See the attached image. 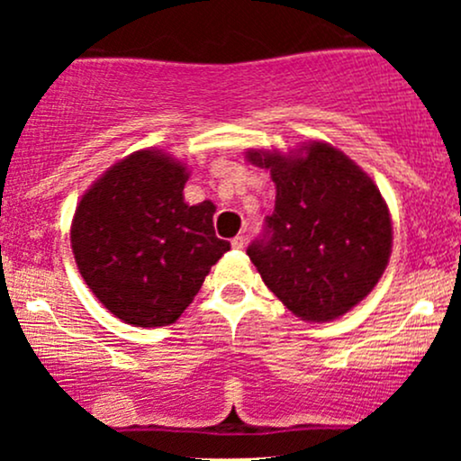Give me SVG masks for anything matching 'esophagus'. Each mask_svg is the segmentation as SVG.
I'll return each instance as SVG.
<instances>
[{
	"instance_id": "1",
	"label": "esophagus",
	"mask_w": 461,
	"mask_h": 461,
	"mask_svg": "<svg viewBox=\"0 0 461 461\" xmlns=\"http://www.w3.org/2000/svg\"><path fill=\"white\" fill-rule=\"evenodd\" d=\"M245 240H247L245 236H236L234 240H231V247H234V249H242V247H245Z\"/></svg>"
}]
</instances>
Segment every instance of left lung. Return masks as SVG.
<instances>
[{
	"instance_id": "8db88e82",
	"label": "left lung",
	"mask_w": 461,
	"mask_h": 461,
	"mask_svg": "<svg viewBox=\"0 0 461 461\" xmlns=\"http://www.w3.org/2000/svg\"><path fill=\"white\" fill-rule=\"evenodd\" d=\"M271 168L275 210L247 249L264 284L299 319L333 321L375 288L393 253L388 205L351 158L330 142L297 151L249 149Z\"/></svg>"
}]
</instances>
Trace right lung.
Instances as JSON below:
<instances>
[{
	"instance_id": "add662e5",
	"label": "right lung",
	"mask_w": 461,
	"mask_h": 461,
	"mask_svg": "<svg viewBox=\"0 0 461 461\" xmlns=\"http://www.w3.org/2000/svg\"><path fill=\"white\" fill-rule=\"evenodd\" d=\"M186 164L160 149L130 153L79 199L73 258L93 294L134 327L176 322L230 251L214 234V203L188 205Z\"/></svg>"
}]
</instances>
